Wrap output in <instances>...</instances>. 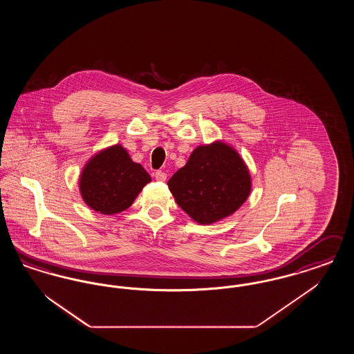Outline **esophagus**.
<instances>
[{
    "mask_svg": "<svg viewBox=\"0 0 354 354\" xmlns=\"http://www.w3.org/2000/svg\"><path fill=\"white\" fill-rule=\"evenodd\" d=\"M153 176H155V179L159 180V182H166V179H167V174L163 172V171H156V172L153 174Z\"/></svg>",
    "mask_w": 354,
    "mask_h": 354,
    "instance_id": "1",
    "label": "esophagus"
}]
</instances>
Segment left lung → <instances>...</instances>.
<instances>
[{
	"instance_id": "left-lung-1",
	"label": "left lung",
	"mask_w": 354,
	"mask_h": 354,
	"mask_svg": "<svg viewBox=\"0 0 354 354\" xmlns=\"http://www.w3.org/2000/svg\"><path fill=\"white\" fill-rule=\"evenodd\" d=\"M167 185L178 205L199 224L231 216L252 189L245 162L232 146L221 140L198 146Z\"/></svg>"
}]
</instances>
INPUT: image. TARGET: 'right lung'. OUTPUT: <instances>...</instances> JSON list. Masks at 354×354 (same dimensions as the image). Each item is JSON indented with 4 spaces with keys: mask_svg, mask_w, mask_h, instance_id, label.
I'll return each mask as SVG.
<instances>
[{
    "mask_svg": "<svg viewBox=\"0 0 354 354\" xmlns=\"http://www.w3.org/2000/svg\"><path fill=\"white\" fill-rule=\"evenodd\" d=\"M151 176L120 145L93 155L80 176L84 202L102 215H114L127 209Z\"/></svg>",
    "mask_w": 354,
    "mask_h": 354,
    "instance_id": "right-lung-1",
    "label": "right lung"
}]
</instances>
